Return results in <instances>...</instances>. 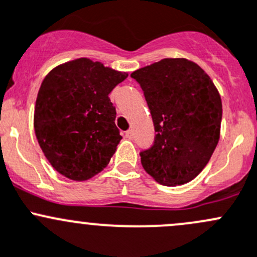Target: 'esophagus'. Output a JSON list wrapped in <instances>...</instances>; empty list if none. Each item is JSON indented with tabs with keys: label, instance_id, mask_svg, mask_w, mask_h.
Masks as SVG:
<instances>
[{
	"label": "esophagus",
	"instance_id": "esophagus-1",
	"mask_svg": "<svg viewBox=\"0 0 257 257\" xmlns=\"http://www.w3.org/2000/svg\"><path fill=\"white\" fill-rule=\"evenodd\" d=\"M125 138H128V139L133 138V131H126L125 132Z\"/></svg>",
	"mask_w": 257,
	"mask_h": 257
}]
</instances>
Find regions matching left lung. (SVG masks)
<instances>
[{"label":"left lung","mask_w":257,"mask_h":257,"mask_svg":"<svg viewBox=\"0 0 257 257\" xmlns=\"http://www.w3.org/2000/svg\"><path fill=\"white\" fill-rule=\"evenodd\" d=\"M131 77L143 89L157 132L152 148L141 153L144 170L162 185L189 183L219 143V90L200 66L186 58H164Z\"/></svg>","instance_id":"left-lung-1"}]
</instances>
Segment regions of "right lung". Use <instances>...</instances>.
I'll return each instance as SVG.
<instances>
[{"mask_svg":"<svg viewBox=\"0 0 257 257\" xmlns=\"http://www.w3.org/2000/svg\"><path fill=\"white\" fill-rule=\"evenodd\" d=\"M128 77L89 58L54 67L36 99L33 126L49 164L63 177L84 181L102 172L121 136L109 93Z\"/></svg>","mask_w":257,"mask_h":257,"instance_id":"1","label":"right lung"}]
</instances>
